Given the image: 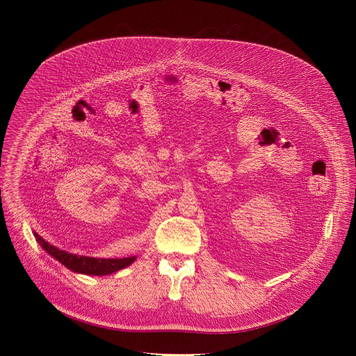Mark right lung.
Returning a JSON list of instances; mask_svg holds the SVG:
<instances>
[{"label": "right lung", "mask_w": 356, "mask_h": 356, "mask_svg": "<svg viewBox=\"0 0 356 356\" xmlns=\"http://www.w3.org/2000/svg\"><path fill=\"white\" fill-rule=\"evenodd\" d=\"M35 237H37V241L48 254L53 256L54 259H57L61 264H64L71 271L81 273V274L108 275L130 266L136 260V256L123 257V259H97V257H89V256H78V254H70L53 247L42 237H40L37 233H35Z\"/></svg>", "instance_id": "add662e5"}]
</instances>
